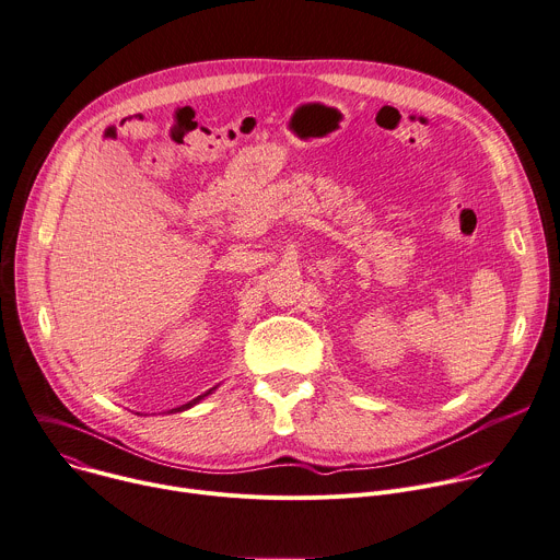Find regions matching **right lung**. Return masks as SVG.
<instances>
[{"label": "right lung", "instance_id": "1", "mask_svg": "<svg viewBox=\"0 0 560 560\" xmlns=\"http://www.w3.org/2000/svg\"><path fill=\"white\" fill-rule=\"evenodd\" d=\"M212 390H217V386H214V388H210V390H208V393H202V395H198V397H196V399H191V401H187V404H183V406H178V409H172V411H187V409H191V406H194V404H198V401H200V399H202V397H208V395H210V393H212Z\"/></svg>", "mask_w": 560, "mask_h": 560}]
</instances>
